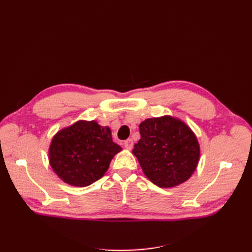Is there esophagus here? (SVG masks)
I'll return each instance as SVG.
<instances>
[{"instance_id": "esophagus-1", "label": "esophagus", "mask_w": 252, "mask_h": 252, "mask_svg": "<svg viewBox=\"0 0 252 252\" xmlns=\"http://www.w3.org/2000/svg\"><path fill=\"white\" fill-rule=\"evenodd\" d=\"M124 145H125V147H126L127 149H131V148L133 147V141H132V139L126 140L125 143H124Z\"/></svg>"}]
</instances>
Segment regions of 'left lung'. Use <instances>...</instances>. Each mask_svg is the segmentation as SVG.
Returning a JSON list of instances; mask_svg holds the SVG:
<instances>
[{
    "label": "left lung",
    "instance_id": "1",
    "mask_svg": "<svg viewBox=\"0 0 252 252\" xmlns=\"http://www.w3.org/2000/svg\"><path fill=\"white\" fill-rule=\"evenodd\" d=\"M140 141L132 154L144 174L158 187L186 182L200 158V145L184 122L170 116L147 119L140 124Z\"/></svg>",
    "mask_w": 252,
    "mask_h": 252
}]
</instances>
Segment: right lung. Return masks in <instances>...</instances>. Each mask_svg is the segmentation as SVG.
<instances>
[{
  "mask_svg": "<svg viewBox=\"0 0 252 252\" xmlns=\"http://www.w3.org/2000/svg\"><path fill=\"white\" fill-rule=\"evenodd\" d=\"M121 150L112 142L108 127H102L95 121H78L53 136L49 163L67 184L86 187L103 177Z\"/></svg>",
  "mask_w": 252,
  "mask_h": 252,
  "instance_id": "1",
  "label": "right lung"
}]
</instances>
